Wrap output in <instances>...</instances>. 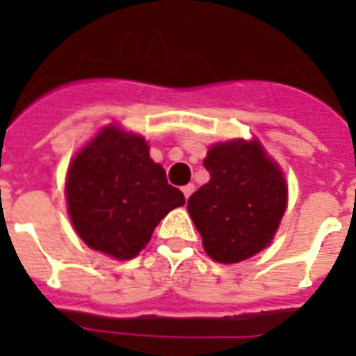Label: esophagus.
Returning a JSON list of instances; mask_svg holds the SVG:
<instances>
[{
  "mask_svg": "<svg viewBox=\"0 0 356 356\" xmlns=\"http://www.w3.org/2000/svg\"><path fill=\"white\" fill-rule=\"evenodd\" d=\"M183 194H184V197H186V200H188L190 197V194H192V192H194V184H186V186H183Z\"/></svg>",
  "mask_w": 356,
  "mask_h": 356,
  "instance_id": "1",
  "label": "esophagus"
}]
</instances>
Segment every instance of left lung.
Wrapping results in <instances>:
<instances>
[{"label":"left lung","mask_w":356,"mask_h":356,"mask_svg":"<svg viewBox=\"0 0 356 356\" xmlns=\"http://www.w3.org/2000/svg\"><path fill=\"white\" fill-rule=\"evenodd\" d=\"M211 181L190 195L188 212L209 257L240 262L270 243L286 209L281 170L257 142H225L205 159Z\"/></svg>","instance_id":"1"}]
</instances>
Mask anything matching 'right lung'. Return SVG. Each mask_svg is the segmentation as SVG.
Returning a JSON list of instances; mask_svg holds the SVG:
<instances>
[{"instance_id":"add662e5","label":"right lung","mask_w":356,"mask_h":356,"mask_svg":"<svg viewBox=\"0 0 356 356\" xmlns=\"http://www.w3.org/2000/svg\"><path fill=\"white\" fill-rule=\"evenodd\" d=\"M68 212L81 240L114 259L129 260L145 248L162 218L184 205L179 188L149 159L142 136L107 127L70 166Z\"/></svg>"}]
</instances>
